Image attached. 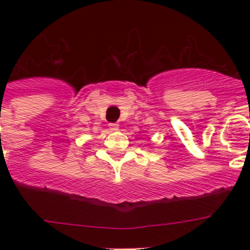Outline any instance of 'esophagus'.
<instances>
[{
    "label": "esophagus",
    "mask_w": 250,
    "mask_h": 250,
    "mask_svg": "<svg viewBox=\"0 0 250 250\" xmlns=\"http://www.w3.org/2000/svg\"><path fill=\"white\" fill-rule=\"evenodd\" d=\"M109 126V130H111V131H116V130H119V124H109L107 125Z\"/></svg>",
    "instance_id": "34e87169"
}]
</instances>
